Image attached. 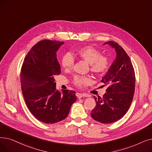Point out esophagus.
<instances>
[{
  "instance_id": "esophagus-1",
  "label": "esophagus",
  "mask_w": 152,
  "mask_h": 152,
  "mask_svg": "<svg viewBox=\"0 0 152 152\" xmlns=\"http://www.w3.org/2000/svg\"><path fill=\"white\" fill-rule=\"evenodd\" d=\"M76 96L79 99H80L83 97H87V95L85 94H81V93H79V92H77V93H76Z\"/></svg>"
}]
</instances>
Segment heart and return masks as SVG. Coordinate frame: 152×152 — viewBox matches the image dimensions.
<instances>
[{
    "mask_svg": "<svg viewBox=\"0 0 152 152\" xmlns=\"http://www.w3.org/2000/svg\"><path fill=\"white\" fill-rule=\"evenodd\" d=\"M77 55L89 64L90 69L97 75H102L110 67L109 58L102 56L101 52L92 47H85L77 51ZM75 63V59L70 53H66L61 58V64L66 70L71 69ZM89 76L76 75L73 77V83L78 88H83L90 83Z\"/></svg>",
    "mask_w": 152,
    "mask_h": 152,
    "instance_id": "heart-1",
    "label": "heart"
}]
</instances>
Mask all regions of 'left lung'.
<instances>
[{
  "label": "left lung",
  "instance_id": "left-lung-1",
  "mask_svg": "<svg viewBox=\"0 0 152 152\" xmlns=\"http://www.w3.org/2000/svg\"><path fill=\"white\" fill-rule=\"evenodd\" d=\"M105 44L115 48L117 56L101 81L107 86L106 92L102 98L94 97L96 105L91 115L97 122L110 124L128 111L134 95L135 76L130 59L121 46L113 41Z\"/></svg>",
  "mask_w": 152,
  "mask_h": 152
}]
</instances>
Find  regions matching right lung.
<instances>
[{
	"label": "right lung",
	"instance_id": "add662e5",
	"mask_svg": "<svg viewBox=\"0 0 152 152\" xmlns=\"http://www.w3.org/2000/svg\"><path fill=\"white\" fill-rule=\"evenodd\" d=\"M63 42H39L26 55L20 83L26 105L37 119L45 124L56 123L67 117L76 102V92L56 89L54 77L61 73L56 52Z\"/></svg>",
	"mask_w": 152,
	"mask_h": 152
}]
</instances>
